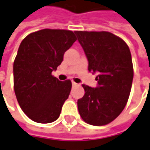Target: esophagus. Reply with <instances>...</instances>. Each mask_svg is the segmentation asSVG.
Listing matches in <instances>:
<instances>
[{
    "instance_id": "esophagus-1",
    "label": "esophagus",
    "mask_w": 150,
    "mask_h": 150,
    "mask_svg": "<svg viewBox=\"0 0 150 150\" xmlns=\"http://www.w3.org/2000/svg\"><path fill=\"white\" fill-rule=\"evenodd\" d=\"M72 85L73 86H77V85H79L77 83H75V82H74V81H72Z\"/></svg>"
}]
</instances>
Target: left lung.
<instances>
[{
    "label": "left lung",
    "mask_w": 150,
    "mask_h": 150,
    "mask_svg": "<svg viewBox=\"0 0 150 150\" xmlns=\"http://www.w3.org/2000/svg\"><path fill=\"white\" fill-rule=\"evenodd\" d=\"M88 62V71L97 72L98 87L83 84L78 99L79 115L86 123L104 126L125 108L133 80L131 54L125 41L106 31H75Z\"/></svg>",
    "instance_id": "1"
}]
</instances>
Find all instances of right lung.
<instances>
[{
    "label": "right lung",
    "instance_id": "add662e5",
    "mask_svg": "<svg viewBox=\"0 0 150 150\" xmlns=\"http://www.w3.org/2000/svg\"><path fill=\"white\" fill-rule=\"evenodd\" d=\"M77 40L71 30L45 28L28 34L14 62V89L21 109L38 123L56 121L71 90V81L52 75Z\"/></svg>",
    "mask_w": 150,
    "mask_h": 150
}]
</instances>
